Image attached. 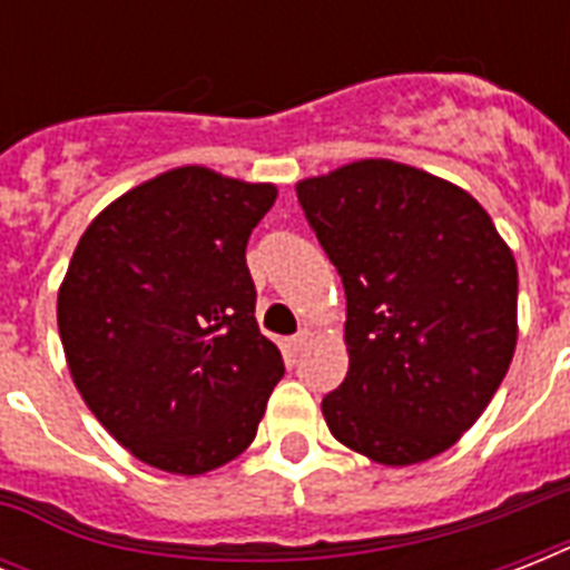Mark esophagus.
<instances>
[{
    "label": "esophagus",
    "mask_w": 570,
    "mask_h": 570,
    "mask_svg": "<svg viewBox=\"0 0 570 570\" xmlns=\"http://www.w3.org/2000/svg\"><path fill=\"white\" fill-rule=\"evenodd\" d=\"M313 343V331L311 328H302L298 334H295L293 340H289V348L293 352H302V348H307Z\"/></svg>",
    "instance_id": "obj_1"
}]
</instances>
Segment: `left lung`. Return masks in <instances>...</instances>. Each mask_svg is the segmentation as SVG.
<instances>
[{"instance_id": "1", "label": "left lung", "mask_w": 570, "mask_h": 570, "mask_svg": "<svg viewBox=\"0 0 570 570\" xmlns=\"http://www.w3.org/2000/svg\"><path fill=\"white\" fill-rule=\"evenodd\" d=\"M346 289L348 373L322 399L343 446L384 468L450 450L509 373L518 263L476 197L393 159L295 183Z\"/></svg>"}]
</instances>
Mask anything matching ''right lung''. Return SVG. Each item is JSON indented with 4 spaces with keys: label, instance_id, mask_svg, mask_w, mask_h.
Returning <instances> with one entry per match:
<instances>
[{
    "label": "right lung",
    "instance_id": "add662e5",
    "mask_svg": "<svg viewBox=\"0 0 570 570\" xmlns=\"http://www.w3.org/2000/svg\"><path fill=\"white\" fill-rule=\"evenodd\" d=\"M277 197L180 165L115 197L58 286V334L79 396L150 468L200 476L248 450L284 375L254 320L245 245Z\"/></svg>",
    "mask_w": 570,
    "mask_h": 570
}]
</instances>
